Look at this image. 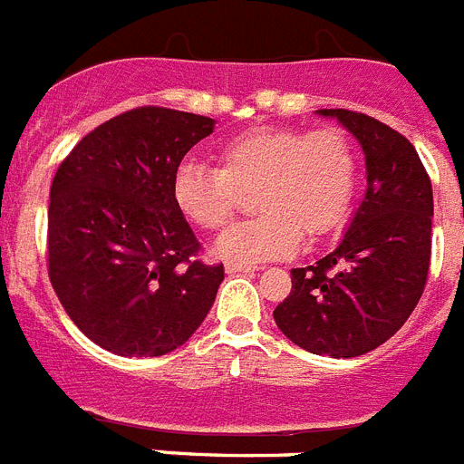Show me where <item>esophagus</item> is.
<instances>
[{"label": "esophagus", "instance_id": "obj_1", "mask_svg": "<svg viewBox=\"0 0 464 464\" xmlns=\"http://www.w3.org/2000/svg\"><path fill=\"white\" fill-rule=\"evenodd\" d=\"M225 272L227 274H253L257 272L256 265H241V262H225Z\"/></svg>", "mask_w": 464, "mask_h": 464}]
</instances>
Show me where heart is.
Returning <instances> with one entry per match:
<instances>
[{"instance_id":"1","label":"heart","mask_w":464,"mask_h":464,"mask_svg":"<svg viewBox=\"0 0 464 464\" xmlns=\"http://www.w3.org/2000/svg\"><path fill=\"white\" fill-rule=\"evenodd\" d=\"M355 183L358 155L339 127H253L220 149V169L183 160L171 179V197L183 218L216 232L232 220L241 195L253 192L257 216L229 227L216 256L262 262L288 256L302 237L315 241L337 229Z\"/></svg>"}]
</instances>
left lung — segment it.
<instances>
[{
	"mask_svg": "<svg viewBox=\"0 0 464 464\" xmlns=\"http://www.w3.org/2000/svg\"><path fill=\"white\" fill-rule=\"evenodd\" d=\"M337 118L364 150L367 192L342 244L290 272L274 309L278 330L315 355L358 358L395 334L425 290L432 248V183L407 137L348 109Z\"/></svg>",
	"mask_w": 464,
	"mask_h": 464,
	"instance_id": "left-lung-1",
	"label": "left lung"
}]
</instances>
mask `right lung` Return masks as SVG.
<instances>
[{"instance_id": "right-lung-1", "label": "right lung", "mask_w": 464, "mask_h": 464, "mask_svg": "<svg viewBox=\"0 0 464 464\" xmlns=\"http://www.w3.org/2000/svg\"><path fill=\"white\" fill-rule=\"evenodd\" d=\"M213 121L139 106L85 134L57 167L48 204V278L73 325L125 358L183 346L202 325L223 265L176 208L171 179Z\"/></svg>"}]
</instances>
